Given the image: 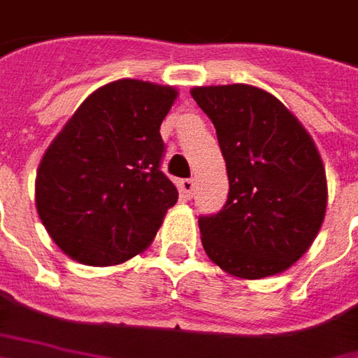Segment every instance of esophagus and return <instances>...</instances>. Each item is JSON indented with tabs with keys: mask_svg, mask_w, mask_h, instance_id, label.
<instances>
[{
	"mask_svg": "<svg viewBox=\"0 0 358 358\" xmlns=\"http://www.w3.org/2000/svg\"><path fill=\"white\" fill-rule=\"evenodd\" d=\"M179 191H181V195L183 196L191 199L193 193H195V181H193V179H181V181H179Z\"/></svg>",
	"mask_w": 358,
	"mask_h": 358,
	"instance_id": "esophagus-1",
	"label": "esophagus"
}]
</instances>
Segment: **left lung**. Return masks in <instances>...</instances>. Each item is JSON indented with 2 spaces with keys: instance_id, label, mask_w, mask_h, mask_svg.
Masks as SVG:
<instances>
[{
  "instance_id": "1",
  "label": "left lung",
  "mask_w": 358,
  "mask_h": 358,
  "mask_svg": "<svg viewBox=\"0 0 358 358\" xmlns=\"http://www.w3.org/2000/svg\"><path fill=\"white\" fill-rule=\"evenodd\" d=\"M191 94L217 129L229 196L199 217L207 256L246 280L280 274L315 241L327 207L325 167L297 117L248 84L199 86Z\"/></svg>"
}]
</instances>
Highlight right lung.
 I'll list each match as a JSON object with an SVG mask.
<instances>
[{
	"instance_id": "1",
	"label": "right lung",
	"mask_w": 358,
	"mask_h": 358,
	"mask_svg": "<svg viewBox=\"0 0 358 358\" xmlns=\"http://www.w3.org/2000/svg\"><path fill=\"white\" fill-rule=\"evenodd\" d=\"M171 86L116 80L88 96L41 159L37 213L55 244L86 266H114L150 246L177 189L162 171Z\"/></svg>"
}]
</instances>
